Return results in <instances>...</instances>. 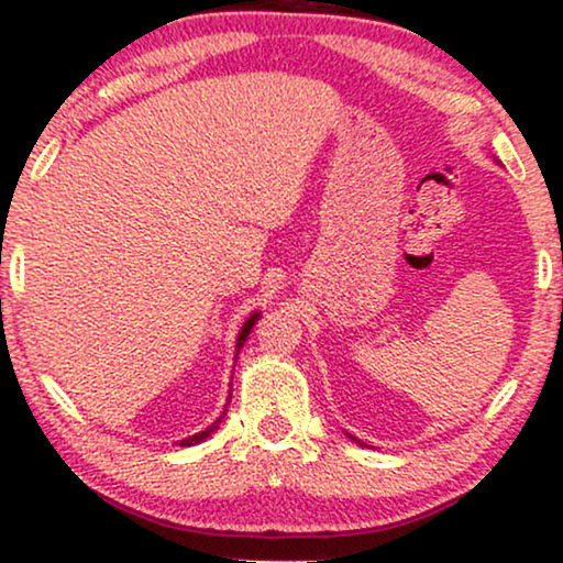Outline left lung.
Returning a JSON list of instances; mask_svg holds the SVG:
<instances>
[{"label": "left lung", "instance_id": "8db88e82", "mask_svg": "<svg viewBox=\"0 0 563 563\" xmlns=\"http://www.w3.org/2000/svg\"><path fill=\"white\" fill-rule=\"evenodd\" d=\"M256 320H258V312H253V314H251V318L243 322V328H241V335H238V343H235V345H238V349H235V353L243 349L245 338H249V333H251V328H253V325H256ZM210 433H212V428H210V430H205V433H197V435H191V438H187V441H184V445H195V443H199V441H205V438H207V435H210Z\"/></svg>", "mask_w": 563, "mask_h": 563}]
</instances>
